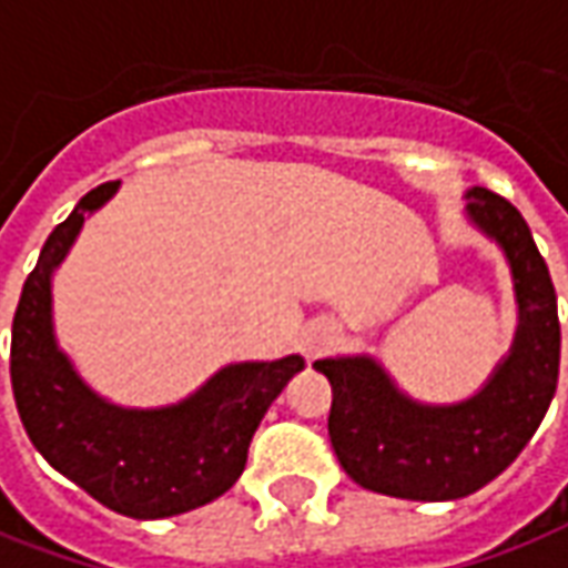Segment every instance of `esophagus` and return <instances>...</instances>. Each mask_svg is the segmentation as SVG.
<instances>
[{
  "instance_id": "obj_1",
  "label": "esophagus",
  "mask_w": 568,
  "mask_h": 568,
  "mask_svg": "<svg viewBox=\"0 0 568 568\" xmlns=\"http://www.w3.org/2000/svg\"><path fill=\"white\" fill-rule=\"evenodd\" d=\"M332 344H335V328L328 323H316L304 332V338H301V353H304L307 359H316V356H323Z\"/></svg>"
}]
</instances>
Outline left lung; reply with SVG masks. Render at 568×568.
Here are the masks:
<instances>
[{
  "label": "left lung",
  "instance_id": "left-lung-1",
  "mask_svg": "<svg viewBox=\"0 0 568 568\" xmlns=\"http://www.w3.org/2000/svg\"><path fill=\"white\" fill-rule=\"evenodd\" d=\"M464 221L501 248L517 328L489 378L455 403L408 396L372 353L316 359L332 384L328 436L347 477L406 501H458L507 470L532 439L560 375L557 295L529 224L486 187L464 193Z\"/></svg>",
  "mask_w": 568,
  "mask_h": 568
}]
</instances>
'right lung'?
<instances>
[{"label":"right lung","mask_w":568,"mask_h":568,"mask_svg":"<svg viewBox=\"0 0 568 568\" xmlns=\"http://www.w3.org/2000/svg\"><path fill=\"white\" fill-rule=\"evenodd\" d=\"M116 190L110 181L85 193L42 245L11 325V387L27 434L58 474L122 517L165 519L215 501L240 479L257 424L304 359L230 363L184 399L150 408L89 387L54 335V273Z\"/></svg>","instance_id":"right-lung-1"}]
</instances>
